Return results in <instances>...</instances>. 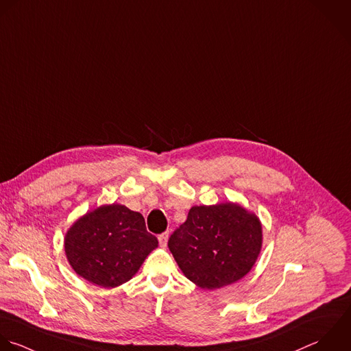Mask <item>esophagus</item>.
<instances>
[{"label": "esophagus", "mask_w": 351, "mask_h": 351, "mask_svg": "<svg viewBox=\"0 0 351 351\" xmlns=\"http://www.w3.org/2000/svg\"><path fill=\"white\" fill-rule=\"evenodd\" d=\"M168 237L169 232H162L161 235H158V242L161 245V247H167V242H168Z\"/></svg>", "instance_id": "obj_1"}]
</instances>
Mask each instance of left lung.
Wrapping results in <instances>:
<instances>
[{
  "label": "left lung",
  "instance_id": "8db88e82",
  "mask_svg": "<svg viewBox=\"0 0 351 351\" xmlns=\"http://www.w3.org/2000/svg\"><path fill=\"white\" fill-rule=\"evenodd\" d=\"M261 246L260 219L232 202L193 206L168 241L184 276L205 290L221 289L247 275Z\"/></svg>",
  "mask_w": 351,
  "mask_h": 351
}]
</instances>
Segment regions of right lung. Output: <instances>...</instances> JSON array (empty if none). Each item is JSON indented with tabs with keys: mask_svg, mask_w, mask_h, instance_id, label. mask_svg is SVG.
I'll return each mask as SVG.
<instances>
[{
	"mask_svg": "<svg viewBox=\"0 0 351 351\" xmlns=\"http://www.w3.org/2000/svg\"><path fill=\"white\" fill-rule=\"evenodd\" d=\"M157 246L158 241L147 232L143 216L120 204L87 212L64 239L72 269L105 289L128 282Z\"/></svg>",
	"mask_w": 351,
	"mask_h": 351,
	"instance_id": "add662e5",
	"label": "right lung"
}]
</instances>
